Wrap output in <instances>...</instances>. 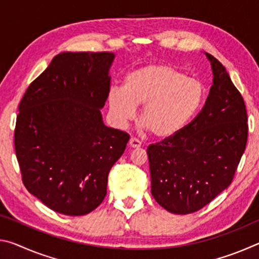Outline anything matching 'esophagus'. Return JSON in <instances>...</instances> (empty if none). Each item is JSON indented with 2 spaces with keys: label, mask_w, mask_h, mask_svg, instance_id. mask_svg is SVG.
I'll list each match as a JSON object with an SVG mask.
<instances>
[{
  "label": "esophagus",
  "mask_w": 259,
  "mask_h": 259,
  "mask_svg": "<svg viewBox=\"0 0 259 259\" xmlns=\"http://www.w3.org/2000/svg\"><path fill=\"white\" fill-rule=\"evenodd\" d=\"M129 146L133 147V148H137L142 146V143H140V140L137 138H130L129 140Z\"/></svg>",
  "instance_id": "34e87169"
}]
</instances>
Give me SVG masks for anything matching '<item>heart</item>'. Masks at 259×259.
Returning <instances> with one entry per match:
<instances>
[{
  "label": "heart",
  "instance_id": "obj_1",
  "mask_svg": "<svg viewBox=\"0 0 259 259\" xmlns=\"http://www.w3.org/2000/svg\"><path fill=\"white\" fill-rule=\"evenodd\" d=\"M204 99V88L170 65L148 64L125 76L122 89L108 94V106L116 124L123 125L142 106L140 121L156 138L178 134L195 115Z\"/></svg>",
  "mask_w": 259,
  "mask_h": 259
}]
</instances>
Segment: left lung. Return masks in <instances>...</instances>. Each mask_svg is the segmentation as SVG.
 I'll list each match as a JSON object with an SVG mask.
<instances>
[{"instance_id": "8db88e82", "label": "left lung", "mask_w": 259, "mask_h": 259, "mask_svg": "<svg viewBox=\"0 0 259 259\" xmlns=\"http://www.w3.org/2000/svg\"><path fill=\"white\" fill-rule=\"evenodd\" d=\"M205 56L213 78L203 108L178 134L147 147L152 195L177 214L198 211L226 190L247 145L242 96L226 68Z\"/></svg>"}]
</instances>
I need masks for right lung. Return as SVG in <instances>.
I'll list each match as a JSON object with an SVG mask.
<instances>
[{
    "label": "right lung",
    "mask_w": 259,
    "mask_h": 259,
    "mask_svg": "<svg viewBox=\"0 0 259 259\" xmlns=\"http://www.w3.org/2000/svg\"><path fill=\"white\" fill-rule=\"evenodd\" d=\"M112 52H61L19 104L15 150L27 191L56 212L82 216L103 202L129 135L104 124Z\"/></svg>",
    "instance_id": "1"
}]
</instances>
